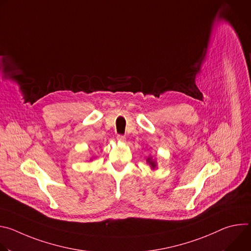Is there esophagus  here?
Segmentation results:
<instances>
[{
  "label": "esophagus",
  "instance_id": "obj_1",
  "mask_svg": "<svg viewBox=\"0 0 251 251\" xmlns=\"http://www.w3.org/2000/svg\"><path fill=\"white\" fill-rule=\"evenodd\" d=\"M125 140H126V138H125V136H123V135H117V141L118 142H125Z\"/></svg>",
  "mask_w": 251,
  "mask_h": 251
}]
</instances>
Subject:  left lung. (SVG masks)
Returning a JSON list of instances; mask_svg holds the SVG:
<instances>
[{
	"instance_id": "obj_1",
	"label": "left lung",
	"mask_w": 251,
	"mask_h": 251,
	"mask_svg": "<svg viewBox=\"0 0 251 251\" xmlns=\"http://www.w3.org/2000/svg\"><path fill=\"white\" fill-rule=\"evenodd\" d=\"M146 161H147V163L151 166V168L152 169H155L156 167H157V164H156V162L151 158V157H148L147 159H146Z\"/></svg>"
}]
</instances>
